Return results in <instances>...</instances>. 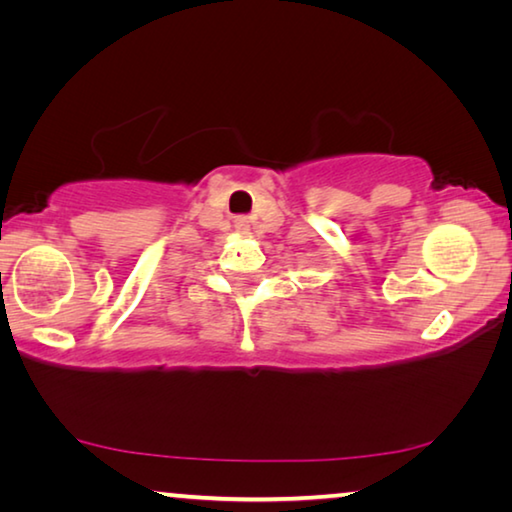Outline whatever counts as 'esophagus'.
Wrapping results in <instances>:
<instances>
[{
    "label": "esophagus",
    "instance_id": "esophagus-1",
    "mask_svg": "<svg viewBox=\"0 0 512 512\" xmlns=\"http://www.w3.org/2000/svg\"><path fill=\"white\" fill-rule=\"evenodd\" d=\"M235 228H237L239 232H248V230H250V221L244 219V216H241V219L235 221Z\"/></svg>",
    "mask_w": 512,
    "mask_h": 512
}]
</instances>
